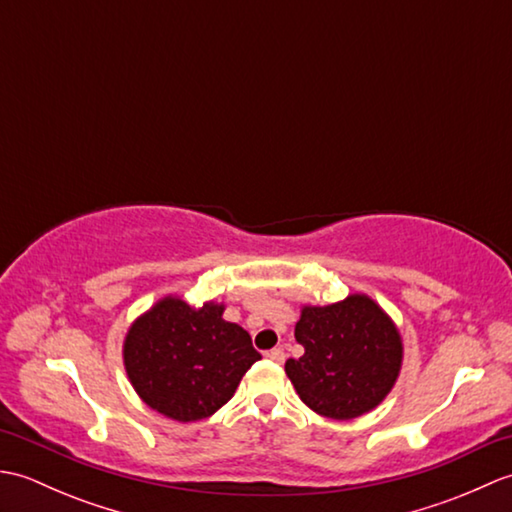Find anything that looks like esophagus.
<instances>
[{"label":"esophagus","mask_w":512,"mask_h":512,"mask_svg":"<svg viewBox=\"0 0 512 512\" xmlns=\"http://www.w3.org/2000/svg\"><path fill=\"white\" fill-rule=\"evenodd\" d=\"M266 358H270V361L273 363H284L286 361V354H284V350H281V347H275V350H270V352H266Z\"/></svg>","instance_id":"34e87169"}]
</instances>
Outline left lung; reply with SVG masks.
Listing matches in <instances>:
<instances>
[{"mask_svg": "<svg viewBox=\"0 0 512 512\" xmlns=\"http://www.w3.org/2000/svg\"><path fill=\"white\" fill-rule=\"evenodd\" d=\"M301 358H288L286 374L299 398L319 416H363L394 387L402 343L394 323L365 295L325 308H303L295 328Z\"/></svg>", "mask_w": 512, "mask_h": 512, "instance_id": "8db88e82", "label": "left lung"}]
</instances>
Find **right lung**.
Here are the masks:
<instances>
[{
	"label": "right lung",
	"mask_w": 512,
	"mask_h": 512,
	"mask_svg": "<svg viewBox=\"0 0 512 512\" xmlns=\"http://www.w3.org/2000/svg\"><path fill=\"white\" fill-rule=\"evenodd\" d=\"M222 306L193 310L165 299L125 339V367L138 396L162 416L193 422L226 405L250 365L262 358L250 334L222 319Z\"/></svg>",
	"instance_id": "right-lung-1"
}]
</instances>
